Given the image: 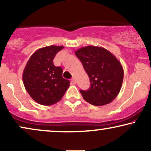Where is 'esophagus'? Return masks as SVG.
<instances>
[{"label":"esophagus","instance_id":"1","mask_svg":"<svg viewBox=\"0 0 151 151\" xmlns=\"http://www.w3.org/2000/svg\"><path fill=\"white\" fill-rule=\"evenodd\" d=\"M72 83H74V84H75V83H77V80H76V78L74 77H72Z\"/></svg>","mask_w":151,"mask_h":151}]
</instances>
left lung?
<instances>
[{
    "label": "left lung",
    "mask_w": 151,
    "mask_h": 151,
    "mask_svg": "<svg viewBox=\"0 0 151 151\" xmlns=\"http://www.w3.org/2000/svg\"><path fill=\"white\" fill-rule=\"evenodd\" d=\"M91 81L88 91L80 90L87 102L102 106L111 102L119 93L124 72L121 63L106 49L95 46L81 47L75 51Z\"/></svg>",
    "instance_id": "1"
}]
</instances>
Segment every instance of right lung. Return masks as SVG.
Masks as SVG:
<instances>
[{
	"label": "right lung",
	"instance_id": "obj_1",
	"mask_svg": "<svg viewBox=\"0 0 151 151\" xmlns=\"http://www.w3.org/2000/svg\"><path fill=\"white\" fill-rule=\"evenodd\" d=\"M63 46H49L37 49L28 60L23 72V81L26 91L38 104L49 106L61 100L70 81L63 77L60 67L53 60Z\"/></svg>",
	"mask_w": 151,
	"mask_h": 151
}]
</instances>
